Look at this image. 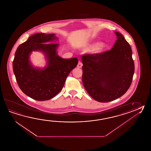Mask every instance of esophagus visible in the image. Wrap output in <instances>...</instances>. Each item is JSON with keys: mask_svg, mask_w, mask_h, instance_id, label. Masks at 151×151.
Wrapping results in <instances>:
<instances>
[{"mask_svg": "<svg viewBox=\"0 0 151 151\" xmlns=\"http://www.w3.org/2000/svg\"><path fill=\"white\" fill-rule=\"evenodd\" d=\"M82 65H83L82 63L81 62L79 61L78 62V65H77V68H81V67H82Z\"/></svg>", "mask_w": 151, "mask_h": 151, "instance_id": "1", "label": "esophagus"}]
</instances>
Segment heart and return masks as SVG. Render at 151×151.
Wrapping results in <instances>:
<instances>
[{"label": "heart", "mask_w": 151, "mask_h": 151, "mask_svg": "<svg viewBox=\"0 0 151 151\" xmlns=\"http://www.w3.org/2000/svg\"><path fill=\"white\" fill-rule=\"evenodd\" d=\"M106 44L103 42L89 44L84 47L85 49H88L92 47L89 50V52L92 54H99L104 51L106 48Z\"/></svg>", "instance_id": "b5f03b06"}]
</instances>
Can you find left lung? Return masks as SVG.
Masks as SVG:
<instances>
[{
  "instance_id": "obj_1",
  "label": "left lung",
  "mask_w": 151,
  "mask_h": 151,
  "mask_svg": "<svg viewBox=\"0 0 151 151\" xmlns=\"http://www.w3.org/2000/svg\"><path fill=\"white\" fill-rule=\"evenodd\" d=\"M114 33L117 39L110 50L82 58L83 86L99 102H110L123 95L131 86L134 72L129 43L122 34Z\"/></svg>"
}]
</instances>
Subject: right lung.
Returning a JSON list of instances; mask_svg holds the SVG:
<instances>
[{"instance_id": "right-lung-1", "label": "right lung", "mask_w": 151, "mask_h": 151, "mask_svg": "<svg viewBox=\"0 0 151 151\" xmlns=\"http://www.w3.org/2000/svg\"><path fill=\"white\" fill-rule=\"evenodd\" d=\"M58 40L55 34L39 33L22 43L16 50L13 70L19 88L25 94L37 101H47L62 89L65 80L78 63L77 58L63 59L57 52ZM40 51L45 56L47 66L35 68L30 61L32 51Z\"/></svg>"}]
</instances>
